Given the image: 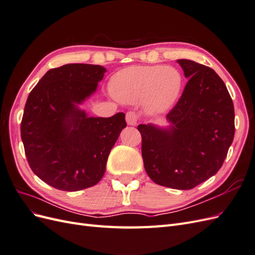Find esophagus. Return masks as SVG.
<instances>
[{
	"instance_id": "34e87169",
	"label": "esophagus",
	"mask_w": 255,
	"mask_h": 255,
	"mask_svg": "<svg viewBox=\"0 0 255 255\" xmlns=\"http://www.w3.org/2000/svg\"><path fill=\"white\" fill-rule=\"evenodd\" d=\"M126 120L128 126H136L138 121V116L135 112H128L126 116Z\"/></svg>"
}]
</instances>
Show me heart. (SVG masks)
I'll list each match as a JSON object with an SVG mask.
<instances>
[{
	"label": "heart",
	"mask_w": 255,
	"mask_h": 255,
	"mask_svg": "<svg viewBox=\"0 0 255 255\" xmlns=\"http://www.w3.org/2000/svg\"><path fill=\"white\" fill-rule=\"evenodd\" d=\"M182 88V76L170 66H133L116 74L111 90L123 103H138L143 100L151 114L167 112L176 101Z\"/></svg>",
	"instance_id": "heart-1"
}]
</instances>
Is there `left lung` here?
<instances>
[{"instance_id": "1", "label": "left lung", "mask_w": 255, "mask_h": 255, "mask_svg": "<svg viewBox=\"0 0 255 255\" xmlns=\"http://www.w3.org/2000/svg\"><path fill=\"white\" fill-rule=\"evenodd\" d=\"M188 82L167 115L169 127L139 125L143 165L150 179L174 189H191L221 168L235 133L234 105L212 68L177 59Z\"/></svg>"}]
</instances>
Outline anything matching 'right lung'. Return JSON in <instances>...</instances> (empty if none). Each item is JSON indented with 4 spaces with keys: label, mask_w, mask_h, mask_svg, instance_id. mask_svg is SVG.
<instances>
[{
    "label": "right lung",
    "mask_w": 255,
    "mask_h": 255,
    "mask_svg": "<svg viewBox=\"0 0 255 255\" xmlns=\"http://www.w3.org/2000/svg\"><path fill=\"white\" fill-rule=\"evenodd\" d=\"M106 69L68 64L45 73L30 91L21 138L33 172L50 186L78 191L102 179L126 115L89 117L79 105L94 95Z\"/></svg>",
    "instance_id": "obj_1"
}]
</instances>
